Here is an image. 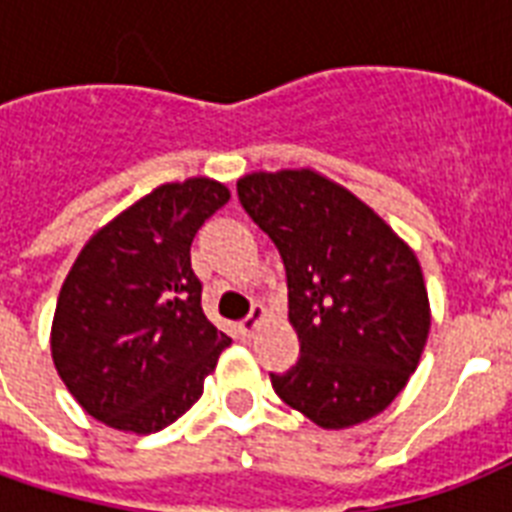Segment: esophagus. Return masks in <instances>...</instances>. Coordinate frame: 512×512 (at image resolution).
<instances>
[{
	"mask_svg": "<svg viewBox=\"0 0 512 512\" xmlns=\"http://www.w3.org/2000/svg\"><path fill=\"white\" fill-rule=\"evenodd\" d=\"M265 316V308L263 305H252V311H249V316L244 321H241L239 324V329H241V337H252V332H255L257 329V321L263 319Z\"/></svg>",
	"mask_w": 512,
	"mask_h": 512,
	"instance_id": "obj_1",
	"label": "esophagus"
}]
</instances>
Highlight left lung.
<instances>
[{
  "mask_svg": "<svg viewBox=\"0 0 512 512\" xmlns=\"http://www.w3.org/2000/svg\"><path fill=\"white\" fill-rule=\"evenodd\" d=\"M241 207L279 249L300 358L271 374L284 404L327 430L380 414L420 364L428 289L406 241L313 170L252 172Z\"/></svg>",
  "mask_w": 512,
  "mask_h": 512,
  "instance_id": "8db88e82",
  "label": "left lung"
}]
</instances>
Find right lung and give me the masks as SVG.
<instances>
[{"label": "right lung", "instance_id": "add662e5", "mask_svg": "<svg viewBox=\"0 0 512 512\" xmlns=\"http://www.w3.org/2000/svg\"><path fill=\"white\" fill-rule=\"evenodd\" d=\"M228 199L209 177L159 185L71 265L52 319V361L95 420L148 436L199 401L231 337L201 311L191 241Z\"/></svg>", "mask_w": 512, "mask_h": 512}]
</instances>
